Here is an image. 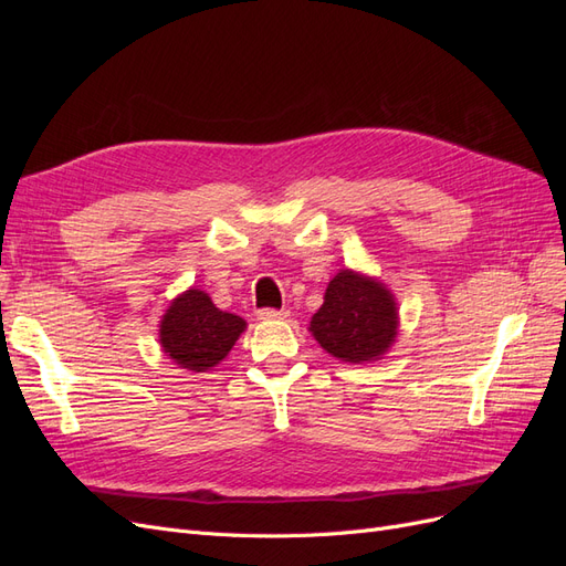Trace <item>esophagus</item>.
<instances>
[{"label": "esophagus", "instance_id": "esophagus-1", "mask_svg": "<svg viewBox=\"0 0 566 566\" xmlns=\"http://www.w3.org/2000/svg\"><path fill=\"white\" fill-rule=\"evenodd\" d=\"M256 316H260L262 321H279V318H285L287 312L285 310H271V306H266V310L256 312Z\"/></svg>", "mask_w": 566, "mask_h": 566}]
</instances>
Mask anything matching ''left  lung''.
Segmentation results:
<instances>
[{
  "instance_id": "1",
  "label": "left lung",
  "mask_w": 566,
  "mask_h": 566,
  "mask_svg": "<svg viewBox=\"0 0 566 566\" xmlns=\"http://www.w3.org/2000/svg\"><path fill=\"white\" fill-rule=\"evenodd\" d=\"M318 345L339 361H373L397 335V304L382 283L339 271L312 318Z\"/></svg>"
}]
</instances>
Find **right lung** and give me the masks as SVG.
<instances>
[{"label": "right lung", "mask_w": 566, "mask_h": 566, "mask_svg": "<svg viewBox=\"0 0 566 566\" xmlns=\"http://www.w3.org/2000/svg\"><path fill=\"white\" fill-rule=\"evenodd\" d=\"M245 331V321L217 310L202 290H186L160 323V345L165 354L188 370H210L235 345Z\"/></svg>", "instance_id": "obj_1"}]
</instances>
